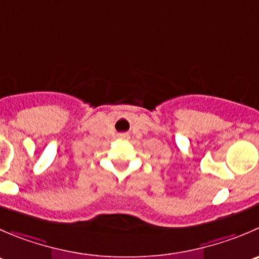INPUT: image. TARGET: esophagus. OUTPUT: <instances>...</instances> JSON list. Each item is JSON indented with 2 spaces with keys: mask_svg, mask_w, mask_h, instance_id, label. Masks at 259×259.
Here are the masks:
<instances>
[{
  "mask_svg": "<svg viewBox=\"0 0 259 259\" xmlns=\"http://www.w3.org/2000/svg\"><path fill=\"white\" fill-rule=\"evenodd\" d=\"M119 138H120V139H127V138H129V135L124 134V133H122V134H119Z\"/></svg>",
  "mask_w": 259,
  "mask_h": 259,
  "instance_id": "1",
  "label": "esophagus"
}]
</instances>
